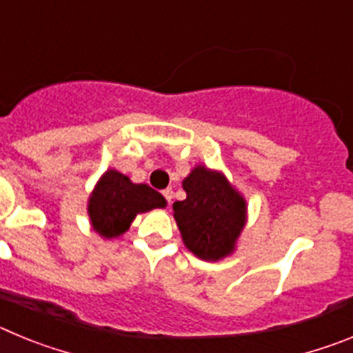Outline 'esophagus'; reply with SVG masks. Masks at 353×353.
Instances as JSON below:
<instances>
[{"label": "esophagus", "mask_w": 353, "mask_h": 353, "mask_svg": "<svg viewBox=\"0 0 353 353\" xmlns=\"http://www.w3.org/2000/svg\"><path fill=\"white\" fill-rule=\"evenodd\" d=\"M162 194H164V198L168 199V203H171V199H173V191H171V189H166V191H162Z\"/></svg>", "instance_id": "esophagus-1"}]
</instances>
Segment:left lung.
<instances>
[{"label":"left lung","mask_w":353,"mask_h":353,"mask_svg":"<svg viewBox=\"0 0 353 353\" xmlns=\"http://www.w3.org/2000/svg\"><path fill=\"white\" fill-rule=\"evenodd\" d=\"M187 198L173 203L183 245L203 261L232 256L248 223V201L223 171L198 164L182 182Z\"/></svg>","instance_id":"left-lung-1"}]
</instances>
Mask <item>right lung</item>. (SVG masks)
<instances>
[{
  "instance_id": "add662e5",
  "label": "right lung",
  "mask_w": 353,
  "mask_h": 353,
  "mask_svg": "<svg viewBox=\"0 0 353 353\" xmlns=\"http://www.w3.org/2000/svg\"><path fill=\"white\" fill-rule=\"evenodd\" d=\"M166 207V199L146 183H134L118 170L104 171L88 198L93 232L104 240L117 239L130 228L138 214Z\"/></svg>"
}]
</instances>
